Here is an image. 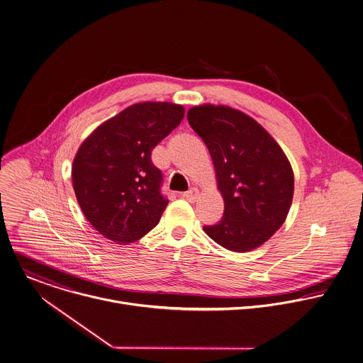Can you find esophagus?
Wrapping results in <instances>:
<instances>
[{
  "mask_svg": "<svg viewBox=\"0 0 363 363\" xmlns=\"http://www.w3.org/2000/svg\"><path fill=\"white\" fill-rule=\"evenodd\" d=\"M182 197H183L184 200L190 201V203H194V201H196V199L199 197V190H197V189H191V190H189V191L183 193V194H182Z\"/></svg>",
  "mask_w": 363,
  "mask_h": 363,
  "instance_id": "34e87169",
  "label": "esophagus"
}]
</instances>
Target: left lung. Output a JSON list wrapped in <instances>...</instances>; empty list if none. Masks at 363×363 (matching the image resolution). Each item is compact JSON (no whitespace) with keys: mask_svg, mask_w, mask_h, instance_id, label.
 I'll use <instances>...</instances> for the list:
<instances>
[{"mask_svg":"<svg viewBox=\"0 0 363 363\" xmlns=\"http://www.w3.org/2000/svg\"><path fill=\"white\" fill-rule=\"evenodd\" d=\"M187 120L211 155L224 217L204 233L233 252H249L283 225L294 194V174L274 138L247 114L228 106L201 104Z\"/></svg>","mask_w":363,"mask_h":363,"instance_id":"8db88e82","label":"left lung"}]
</instances>
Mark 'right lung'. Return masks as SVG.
Masks as SVG:
<instances>
[{"label": "right lung", "instance_id": "1", "mask_svg": "<svg viewBox=\"0 0 363 363\" xmlns=\"http://www.w3.org/2000/svg\"><path fill=\"white\" fill-rule=\"evenodd\" d=\"M184 117L182 104L145 101L99 125L72 166L77 203L89 223L118 245L140 240L160 221L167 200L153 147Z\"/></svg>", "mask_w": 363, "mask_h": 363}]
</instances>
